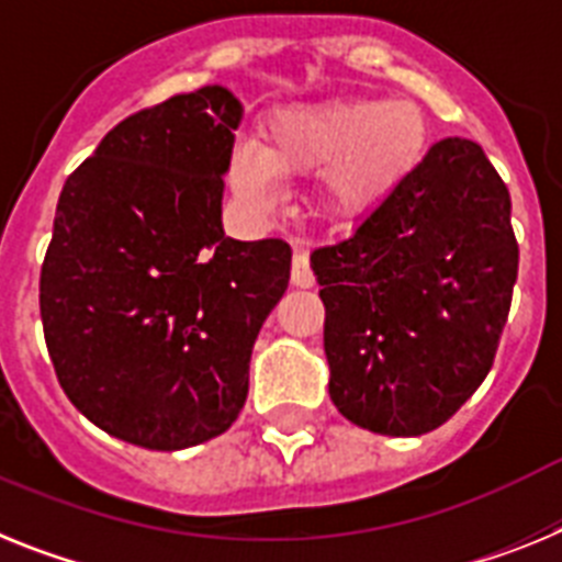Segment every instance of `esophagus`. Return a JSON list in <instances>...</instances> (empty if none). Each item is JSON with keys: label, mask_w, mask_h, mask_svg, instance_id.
<instances>
[{"label": "esophagus", "mask_w": 562, "mask_h": 562, "mask_svg": "<svg viewBox=\"0 0 562 562\" xmlns=\"http://www.w3.org/2000/svg\"><path fill=\"white\" fill-rule=\"evenodd\" d=\"M291 282H294L296 288H311L316 282L308 257H305L302 251H296L294 260H291Z\"/></svg>", "instance_id": "obj_1"}]
</instances>
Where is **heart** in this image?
<instances>
[{
	"mask_svg": "<svg viewBox=\"0 0 562 562\" xmlns=\"http://www.w3.org/2000/svg\"><path fill=\"white\" fill-rule=\"evenodd\" d=\"M427 140V119L413 101L336 99L280 112L260 146L240 144L228 183L254 203L277 198V175L322 169L319 200L334 217H359L409 172Z\"/></svg>",
	"mask_w": 562,
	"mask_h": 562,
	"instance_id": "heart-1",
	"label": "heart"
}]
</instances>
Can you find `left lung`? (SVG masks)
Wrapping results in <instances>:
<instances>
[{
	"label": "left lung",
	"instance_id": "8db88e82",
	"mask_svg": "<svg viewBox=\"0 0 562 562\" xmlns=\"http://www.w3.org/2000/svg\"><path fill=\"white\" fill-rule=\"evenodd\" d=\"M311 266L336 409L379 436H424L495 362L517 280L509 189L475 140L443 138Z\"/></svg>",
	"mask_w": 562,
	"mask_h": 562
}]
</instances>
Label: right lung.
Returning <instances> with one entry per match:
<instances>
[{"label": "right lung", "mask_w": 562, "mask_h": 562, "mask_svg": "<svg viewBox=\"0 0 562 562\" xmlns=\"http://www.w3.org/2000/svg\"><path fill=\"white\" fill-rule=\"evenodd\" d=\"M243 106L200 87L112 126L58 194L38 308L58 384L95 427L146 450L221 436L288 288L280 237L223 234Z\"/></svg>", "instance_id": "right-lung-1"}]
</instances>
